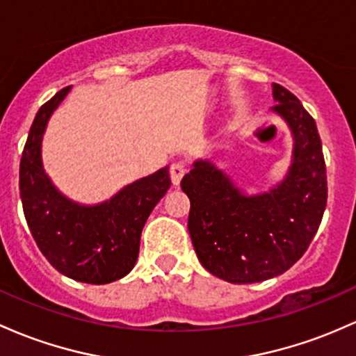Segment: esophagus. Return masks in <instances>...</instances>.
Masks as SVG:
<instances>
[{
	"instance_id": "obj_1",
	"label": "esophagus",
	"mask_w": 356,
	"mask_h": 356,
	"mask_svg": "<svg viewBox=\"0 0 356 356\" xmlns=\"http://www.w3.org/2000/svg\"><path fill=\"white\" fill-rule=\"evenodd\" d=\"M186 170H187L186 163L181 162V160H177V162L172 163V165H170V181H172V184H174V186L181 184V181H182V177H184Z\"/></svg>"
}]
</instances>
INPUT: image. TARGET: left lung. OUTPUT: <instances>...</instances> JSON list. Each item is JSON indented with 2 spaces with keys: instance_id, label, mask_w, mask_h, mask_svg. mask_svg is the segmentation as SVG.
<instances>
[{
  "instance_id": "left-lung-1",
  "label": "left lung",
  "mask_w": 356,
  "mask_h": 356,
  "mask_svg": "<svg viewBox=\"0 0 356 356\" xmlns=\"http://www.w3.org/2000/svg\"><path fill=\"white\" fill-rule=\"evenodd\" d=\"M273 115L286 121L292 157L267 191L250 194L211 159L194 160L181 187L191 201V240L202 267L232 284L280 275L304 255L321 225L326 165L316 121L286 88L272 84Z\"/></svg>"
}]
</instances>
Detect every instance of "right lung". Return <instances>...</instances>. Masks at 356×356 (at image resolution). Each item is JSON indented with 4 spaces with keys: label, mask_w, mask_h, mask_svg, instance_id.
<instances>
[{
    "label": "right lung",
    "mask_w": 356,
    "mask_h": 356,
    "mask_svg": "<svg viewBox=\"0 0 356 356\" xmlns=\"http://www.w3.org/2000/svg\"><path fill=\"white\" fill-rule=\"evenodd\" d=\"M69 88L38 109L19 162V197L30 233L52 267L84 284H109L131 272L142 229L170 187L169 165L121 187L106 201L83 204L65 196L45 172L42 142Z\"/></svg>",
    "instance_id": "obj_1"
}]
</instances>
